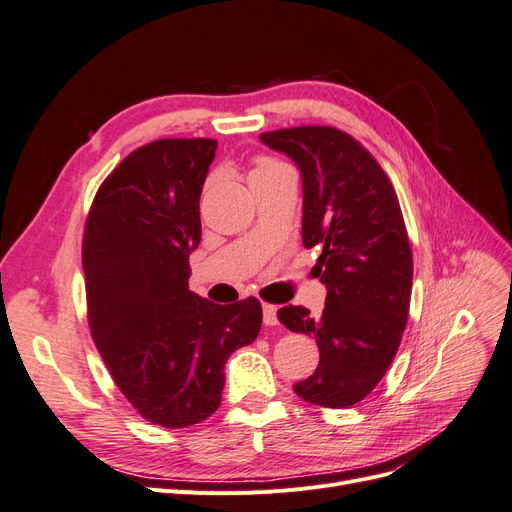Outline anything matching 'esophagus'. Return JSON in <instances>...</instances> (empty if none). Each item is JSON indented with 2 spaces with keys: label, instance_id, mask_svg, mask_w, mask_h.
<instances>
[{
  "label": "esophagus",
  "instance_id": "34e87169",
  "mask_svg": "<svg viewBox=\"0 0 512 512\" xmlns=\"http://www.w3.org/2000/svg\"><path fill=\"white\" fill-rule=\"evenodd\" d=\"M262 318H265V324L267 327H275L277 322V307L275 305H269V303H262Z\"/></svg>",
  "mask_w": 512,
  "mask_h": 512
}]
</instances>
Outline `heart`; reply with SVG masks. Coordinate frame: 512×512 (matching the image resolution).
Listing matches in <instances>:
<instances>
[{
	"mask_svg": "<svg viewBox=\"0 0 512 512\" xmlns=\"http://www.w3.org/2000/svg\"><path fill=\"white\" fill-rule=\"evenodd\" d=\"M280 168H288V166H284L280 162H273V160H260L252 175H256V173H269V170H280Z\"/></svg>",
	"mask_w": 512,
	"mask_h": 512,
	"instance_id": "heart-1",
	"label": "heart"
}]
</instances>
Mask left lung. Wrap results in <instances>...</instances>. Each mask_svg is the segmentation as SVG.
<instances>
[{
    "label": "left lung",
    "instance_id": "1",
    "mask_svg": "<svg viewBox=\"0 0 512 512\" xmlns=\"http://www.w3.org/2000/svg\"><path fill=\"white\" fill-rule=\"evenodd\" d=\"M301 170L303 245L320 247L327 286L322 316L301 305L277 312L286 329L316 337L320 363L294 393L314 406L348 408L393 363L412 292V252L399 200L380 164L342 130L303 126L260 134Z\"/></svg>",
    "mask_w": 512,
    "mask_h": 512
}]
</instances>
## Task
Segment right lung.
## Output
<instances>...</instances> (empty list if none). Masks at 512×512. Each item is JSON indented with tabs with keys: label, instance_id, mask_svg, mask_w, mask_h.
Returning <instances> with one entry per match:
<instances>
[{
	"label": "right lung",
	"instance_id": "obj_1",
	"mask_svg": "<svg viewBox=\"0 0 512 512\" xmlns=\"http://www.w3.org/2000/svg\"><path fill=\"white\" fill-rule=\"evenodd\" d=\"M211 138L132 151L91 205L83 237L89 327L108 371L149 423L179 429L218 410L224 365L252 344L260 301L218 305L190 290Z\"/></svg>",
	"mask_w": 512,
	"mask_h": 512
}]
</instances>
